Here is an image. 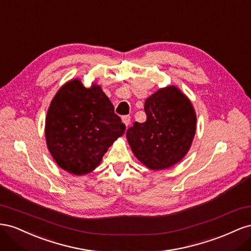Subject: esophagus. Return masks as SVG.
I'll list each match as a JSON object with an SVG mask.
<instances>
[{
	"mask_svg": "<svg viewBox=\"0 0 251 251\" xmlns=\"http://www.w3.org/2000/svg\"><path fill=\"white\" fill-rule=\"evenodd\" d=\"M122 121H123V123L126 125V127H128V125L130 124V116H124L122 118Z\"/></svg>",
	"mask_w": 251,
	"mask_h": 251,
	"instance_id": "esophagus-1",
	"label": "esophagus"
}]
</instances>
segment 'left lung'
Returning a JSON list of instances; mask_svg holds the SVG:
<instances>
[{"mask_svg":"<svg viewBox=\"0 0 251 251\" xmlns=\"http://www.w3.org/2000/svg\"><path fill=\"white\" fill-rule=\"evenodd\" d=\"M144 123L134 122L126 138L132 152L152 170L166 169L188 152L197 117L188 98L176 86L159 89L146 99Z\"/></svg>","mask_w":251,"mask_h":251,"instance_id":"8db88e82","label":"left lung"}]
</instances>
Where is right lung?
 <instances>
[{"mask_svg":"<svg viewBox=\"0 0 251 251\" xmlns=\"http://www.w3.org/2000/svg\"><path fill=\"white\" fill-rule=\"evenodd\" d=\"M126 126L99 85L77 78L56 92L47 111L45 137L54 161L76 176L91 173Z\"/></svg>","mask_w":251,"mask_h":251,"instance_id":"right-lung-1","label":"right lung"}]
</instances>
